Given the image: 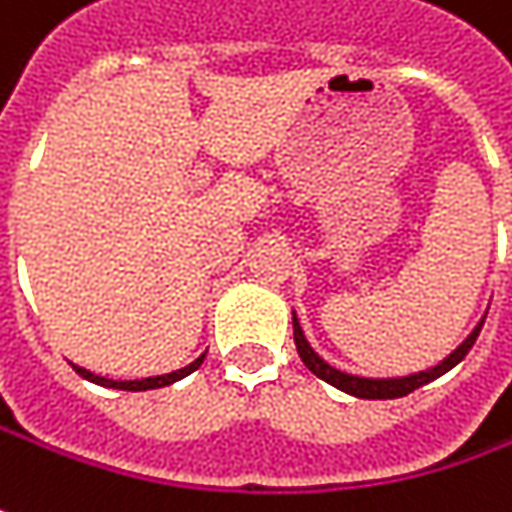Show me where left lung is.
Here are the masks:
<instances>
[{
    "label": "left lung",
    "mask_w": 512,
    "mask_h": 512,
    "mask_svg": "<svg viewBox=\"0 0 512 512\" xmlns=\"http://www.w3.org/2000/svg\"><path fill=\"white\" fill-rule=\"evenodd\" d=\"M487 318V315H484ZM484 318L473 326V332L461 341V344L444 358V361H438L435 367L430 369H421V372H410V375H395V378H364V375H349V372H341V369L329 367L326 361H323L321 355L312 349V344L306 341V335H303V326H300L298 315L292 312V329H295V346H298V355L300 361L306 364L309 372H315L321 381L326 384H332V387H338L346 395H355V398H367V401H387V398H404V395H410L412 389L424 387V384H430L435 378H441L444 372H450V369L456 367L464 361V355L473 349L476 344L478 332H481V326H484Z\"/></svg>",
    "instance_id": "left-lung-1"
}]
</instances>
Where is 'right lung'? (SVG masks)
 <instances>
[{
	"label": "right lung",
	"instance_id": "right-lung-1",
	"mask_svg": "<svg viewBox=\"0 0 512 512\" xmlns=\"http://www.w3.org/2000/svg\"><path fill=\"white\" fill-rule=\"evenodd\" d=\"M203 358H206V352L200 355V358H194L189 367L183 369H174V372H166V375H151V378H140V381H114V378H102V375H94V372H88L85 367H77L79 375L85 378V381H91V384H100V387H111V389H128V392H143V389H160L168 387V384H174V381H180V378H186L191 375L194 369L203 364Z\"/></svg>",
	"mask_w": 512,
	"mask_h": 512
}]
</instances>
